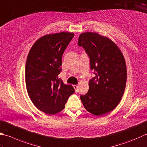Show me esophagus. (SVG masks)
Instances as JSON below:
<instances>
[{"instance_id": "1", "label": "esophagus", "mask_w": 147, "mask_h": 147, "mask_svg": "<svg viewBox=\"0 0 147 147\" xmlns=\"http://www.w3.org/2000/svg\"><path fill=\"white\" fill-rule=\"evenodd\" d=\"M73 87H74V90H75L76 92H78V86L76 85H73Z\"/></svg>"}]
</instances>
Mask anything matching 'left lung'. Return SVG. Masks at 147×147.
Returning a JSON list of instances; mask_svg holds the SVG:
<instances>
[{
  "instance_id": "left-lung-1",
  "label": "left lung",
  "mask_w": 147,
  "mask_h": 147,
  "mask_svg": "<svg viewBox=\"0 0 147 147\" xmlns=\"http://www.w3.org/2000/svg\"><path fill=\"white\" fill-rule=\"evenodd\" d=\"M90 58L95 76L88 83L89 90L80 99L92 114L101 116L119 105L124 92L127 68L125 59L118 46L107 37L96 32L82 33L78 38Z\"/></svg>"
}]
</instances>
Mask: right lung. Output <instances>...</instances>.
<instances>
[{
	"label": "right lung",
	"mask_w": 147,
	"mask_h": 147,
	"mask_svg": "<svg viewBox=\"0 0 147 147\" xmlns=\"http://www.w3.org/2000/svg\"><path fill=\"white\" fill-rule=\"evenodd\" d=\"M74 33L62 32L47 34L34 42L25 65V83L32 102L39 110L54 115L64 110L74 92L71 85L64 84L58 75L62 57Z\"/></svg>",
	"instance_id": "right-lung-1"
}]
</instances>
